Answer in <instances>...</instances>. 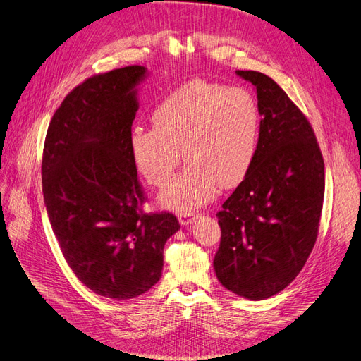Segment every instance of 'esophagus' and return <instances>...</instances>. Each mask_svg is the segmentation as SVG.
Returning <instances> with one entry per match:
<instances>
[{"label": "esophagus", "mask_w": 361, "mask_h": 361, "mask_svg": "<svg viewBox=\"0 0 361 361\" xmlns=\"http://www.w3.org/2000/svg\"><path fill=\"white\" fill-rule=\"evenodd\" d=\"M195 218H197V215L195 214H191V212H182L179 214V221L182 226H190Z\"/></svg>", "instance_id": "34e87169"}]
</instances>
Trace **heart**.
Segmentation results:
<instances>
[{
	"label": "heart",
	"instance_id": "1",
	"mask_svg": "<svg viewBox=\"0 0 361 361\" xmlns=\"http://www.w3.org/2000/svg\"><path fill=\"white\" fill-rule=\"evenodd\" d=\"M152 128L129 137L138 173L161 187L182 158L185 170L159 195L171 211H191L211 202L218 187L232 188L248 174L257 155L262 117L256 97L245 89L195 80L158 104Z\"/></svg>",
	"mask_w": 361,
	"mask_h": 361
}]
</instances>
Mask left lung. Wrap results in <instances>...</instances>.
Here are the masks:
<instances>
[{
  "mask_svg": "<svg viewBox=\"0 0 361 361\" xmlns=\"http://www.w3.org/2000/svg\"><path fill=\"white\" fill-rule=\"evenodd\" d=\"M255 85L262 116L257 155L216 214L221 241L214 269L221 285L253 301L300 274L318 236L325 173L309 120L265 73L236 71Z\"/></svg>",
  "mask_w": 361,
  "mask_h": 361,
  "instance_id": "8db88e82",
  "label": "left lung"
}]
</instances>
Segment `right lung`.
I'll use <instances>...</instances> for the list:
<instances>
[{
    "label": "right lung",
    "mask_w": 361,
    "mask_h": 361,
    "mask_svg": "<svg viewBox=\"0 0 361 361\" xmlns=\"http://www.w3.org/2000/svg\"><path fill=\"white\" fill-rule=\"evenodd\" d=\"M145 66L94 75L54 113L42 159L43 199L61 253L82 285L129 300L157 285L164 245L180 226L143 214L145 192L129 147Z\"/></svg>",
    "instance_id": "right-lung-1"
}]
</instances>
